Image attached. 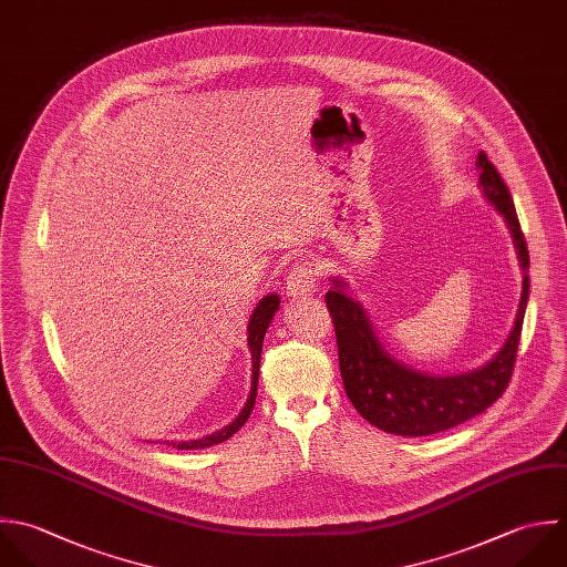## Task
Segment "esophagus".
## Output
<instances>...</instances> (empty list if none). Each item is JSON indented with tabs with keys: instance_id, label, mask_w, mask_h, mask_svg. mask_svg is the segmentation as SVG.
Wrapping results in <instances>:
<instances>
[{
	"instance_id": "1",
	"label": "esophagus",
	"mask_w": 567,
	"mask_h": 567,
	"mask_svg": "<svg viewBox=\"0 0 567 567\" xmlns=\"http://www.w3.org/2000/svg\"><path fill=\"white\" fill-rule=\"evenodd\" d=\"M318 287V271L309 262H298L287 276V293L293 298H307Z\"/></svg>"
}]
</instances>
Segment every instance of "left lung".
I'll use <instances>...</instances> for the list:
<instances>
[{
	"instance_id": "8db88e82",
	"label": "left lung",
	"mask_w": 567,
	"mask_h": 567,
	"mask_svg": "<svg viewBox=\"0 0 567 567\" xmlns=\"http://www.w3.org/2000/svg\"><path fill=\"white\" fill-rule=\"evenodd\" d=\"M477 165L482 169V187L488 200L499 209V214H504L515 238L522 267L528 271L530 254L511 189L484 152H480ZM528 291L530 278L524 274V293L515 329L502 351L486 367L455 378H431L391 360L380 347L364 309L344 293V285L340 280H333V289L327 291L324 300L336 327L340 373L351 404L369 424L402 437H422L449 431L484 413L504 395L513 378Z\"/></svg>"
}]
</instances>
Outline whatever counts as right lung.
I'll use <instances>...</instances> for the list:
<instances>
[{"label": "right lung", "instance_id": "obj_1", "mask_svg": "<svg viewBox=\"0 0 567 567\" xmlns=\"http://www.w3.org/2000/svg\"><path fill=\"white\" fill-rule=\"evenodd\" d=\"M278 307H280V298H278V296H265V298L258 302V307L254 309L251 318H249V327H247L249 338H247V342H249V349H251V367H254V369H251V391H249V400H247L245 409L240 411V415H238L229 426H225L223 431H218V433H214V435H209V437L194 440V442H181V444H172V446H176V449H181V451H183V449L194 451V449H207V446L220 444V442L229 440V437L249 420L251 409H254V404H256V391H258V371H260L262 338H265V331H267V327H269L274 313L278 311Z\"/></svg>", "mask_w": 567, "mask_h": 567}]
</instances>
